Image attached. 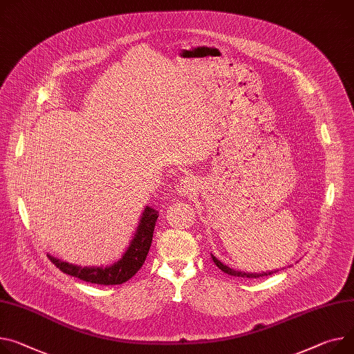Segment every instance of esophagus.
<instances>
[{
  "mask_svg": "<svg viewBox=\"0 0 354 354\" xmlns=\"http://www.w3.org/2000/svg\"><path fill=\"white\" fill-rule=\"evenodd\" d=\"M198 192V181L194 176L187 174L180 180L178 184V194L184 197H193Z\"/></svg>",
  "mask_w": 354,
  "mask_h": 354,
  "instance_id": "34e87169",
  "label": "esophagus"
}]
</instances>
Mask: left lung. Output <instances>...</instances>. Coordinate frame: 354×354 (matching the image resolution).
Listing matches in <instances>:
<instances>
[{
	"label": "left lung",
	"instance_id": "left-lung-1",
	"mask_svg": "<svg viewBox=\"0 0 354 354\" xmlns=\"http://www.w3.org/2000/svg\"><path fill=\"white\" fill-rule=\"evenodd\" d=\"M212 257V261L215 262V265L218 266L224 274H228V275H231V277H239V278H259V277H268V275H272V274H275V272H278V270H270V272H265V274H245V272H239V270H234V269H231V268H228L227 265H224L223 262H220L218 259H216L214 255H211Z\"/></svg>",
	"mask_w": 354,
	"mask_h": 354
}]
</instances>
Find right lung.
Listing matches in <instances>:
<instances>
[{
	"instance_id": "right-lung-1",
	"label": "right lung",
	"mask_w": 354,
	"mask_h": 354,
	"mask_svg": "<svg viewBox=\"0 0 354 354\" xmlns=\"http://www.w3.org/2000/svg\"><path fill=\"white\" fill-rule=\"evenodd\" d=\"M157 218H158V212L147 207L140 220L138 234L134 235V239L131 241L127 252L123 255L120 261H118L112 266L82 268V266H76V265L59 261L50 255H48V258L58 269H61L64 274L75 277L80 281L97 283V285H120L129 281L131 277H134L136 272L143 266L151 245L153 231H154Z\"/></svg>"
}]
</instances>
